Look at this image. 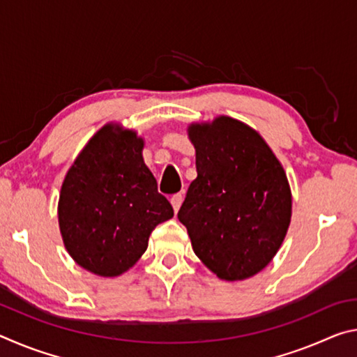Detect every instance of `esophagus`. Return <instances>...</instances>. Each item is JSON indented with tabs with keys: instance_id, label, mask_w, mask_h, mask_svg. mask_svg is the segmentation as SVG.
I'll list each match as a JSON object with an SVG mask.
<instances>
[{
	"instance_id": "1",
	"label": "esophagus",
	"mask_w": 357,
	"mask_h": 357,
	"mask_svg": "<svg viewBox=\"0 0 357 357\" xmlns=\"http://www.w3.org/2000/svg\"><path fill=\"white\" fill-rule=\"evenodd\" d=\"M183 200H184L183 193H174V195L172 197L170 202H172V206L174 209V213H178L179 208H181V204H183Z\"/></svg>"
}]
</instances>
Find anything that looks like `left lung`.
<instances>
[{"label": "left lung", "instance_id": "1", "mask_svg": "<svg viewBox=\"0 0 357 357\" xmlns=\"http://www.w3.org/2000/svg\"><path fill=\"white\" fill-rule=\"evenodd\" d=\"M197 178L178 219L192 249L222 280L258 274L279 252L291 222L287 173L255 129L231 116L192 123Z\"/></svg>", "mask_w": 357, "mask_h": 357}]
</instances>
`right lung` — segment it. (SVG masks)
<instances>
[{
  "label": "right lung",
  "instance_id": "obj_1",
  "mask_svg": "<svg viewBox=\"0 0 357 357\" xmlns=\"http://www.w3.org/2000/svg\"><path fill=\"white\" fill-rule=\"evenodd\" d=\"M144 140L135 130L108 123L91 137L66 173L58 223L72 259L100 277L128 273L149 234L173 217L143 160Z\"/></svg>",
  "mask_w": 357,
  "mask_h": 357
}]
</instances>
